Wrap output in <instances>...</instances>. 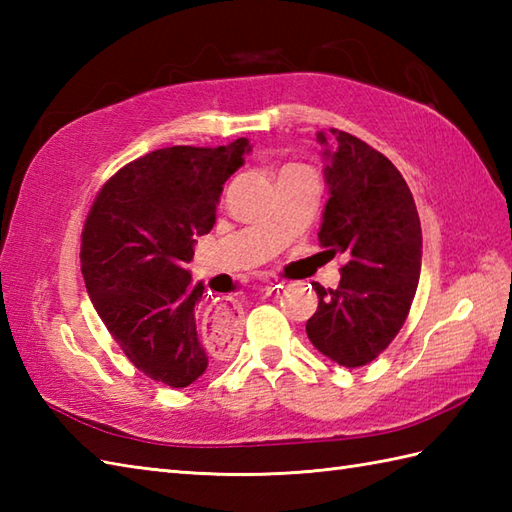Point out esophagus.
I'll use <instances>...</instances> for the list:
<instances>
[{"instance_id": "obj_1", "label": "esophagus", "mask_w": 512, "mask_h": 512, "mask_svg": "<svg viewBox=\"0 0 512 512\" xmlns=\"http://www.w3.org/2000/svg\"><path fill=\"white\" fill-rule=\"evenodd\" d=\"M275 288H279V284L277 281H266L264 284V290H275ZM217 310H220L226 319H235V312H237V308L233 306V303H228V301H224V303H220V306H217Z\"/></svg>"}]
</instances>
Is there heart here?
Segmentation results:
<instances>
[{
  "label": "heart",
  "instance_id": "heart-1",
  "mask_svg": "<svg viewBox=\"0 0 512 512\" xmlns=\"http://www.w3.org/2000/svg\"><path fill=\"white\" fill-rule=\"evenodd\" d=\"M297 165H288V167H284V169H295ZM284 169H281V171H284Z\"/></svg>",
  "mask_w": 512,
  "mask_h": 512
}]
</instances>
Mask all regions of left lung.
<instances>
[{
    "instance_id": "8db88e82",
    "label": "left lung",
    "mask_w": 512,
    "mask_h": 512,
    "mask_svg": "<svg viewBox=\"0 0 512 512\" xmlns=\"http://www.w3.org/2000/svg\"><path fill=\"white\" fill-rule=\"evenodd\" d=\"M319 244L343 255L341 281L312 284L319 308L306 323L317 350L343 367H361L387 350L405 323L420 279L422 231L413 195L387 156L347 132L332 129ZM321 145H328L323 134Z\"/></svg>"
}]
</instances>
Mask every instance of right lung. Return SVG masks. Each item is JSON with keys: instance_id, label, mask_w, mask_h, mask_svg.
Masks as SVG:
<instances>
[{"instance_id": "obj_1", "label": "right lung", "mask_w": 512, "mask_h": 512, "mask_svg": "<svg viewBox=\"0 0 512 512\" xmlns=\"http://www.w3.org/2000/svg\"><path fill=\"white\" fill-rule=\"evenodd\" d=\"M248 149L237 138L151 151L103 184L85 220L81 273L94 310L138 372L162 385L187 387L209 365L195 328L204 286H191L184 266Z\"/></svg>"}]
</instances>
